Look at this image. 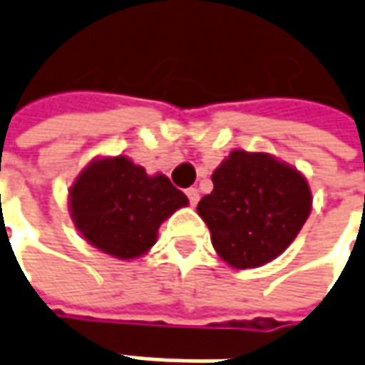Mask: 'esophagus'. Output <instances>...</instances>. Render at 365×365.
I'll list each match as a JSON object with an SVG mask.
<instances>
[{"label": "esophagus", "instance_id": "esophagus-1", "mask_svg": "<svg viewBox=\"0 0 365 365\" xmlns=\"http://www.w3.org/2000/svg\"><path fill=\"white\" fill-rule=\"evenodd\" d=\"M185 195H187V200H190V204H192V206H195V204H197V200H200V192H197L195 187H187V190H185Z\"/></svg>", "mask_w": 365, "mask_h": 365}]
</instances>
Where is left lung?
<instances>
[{"instance_id":"8db88e82","label":"left lung","mask_w":365,"mask_h":365,"mask_svg":"<svg viewBox=\"0 0 365 365\" xmlns=\"http://www.w3.org/2000/svg\"><path fill=\"white\" fill-rule=\"evenodd\" d=\"M197 204L212 245L228 264L255 269L295 240L311 212L307 180L267 153L232 151Z\"/></svg>"}]
</instances>
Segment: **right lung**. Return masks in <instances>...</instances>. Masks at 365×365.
Masks as SVG:
<instances>
[{"label":"right lung","mask_w":365,"mask_h":365,"mask_svg":"<svg viewBox=\"0 0 365 365\" xmlns=\"http://www.w3.org/2000/svg\"><path fill=\"white\" fill-rule=\"evenodd\" d=\"M187 197L165 175L149 178L119 155L93 161L70 187V212L82 236L117 258L141 257L155 245L161 222Z\"/></svg>","instance_id":"add662e5"}]
</instances>
